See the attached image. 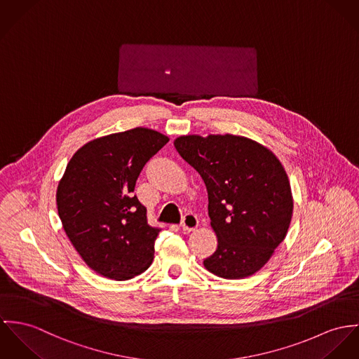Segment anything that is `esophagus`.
Listing matches in <instances>:
<instances>
[{
	"mask_svg": "<svg viewBox=\"0 0 359 359\" xmlns=\"http://www.w3.org/2000/svg\"><path fill=\"white\" fill-rule=\"evenodd\" d=\"M198 217L194 213L184 215V217L182 220V229H183V231H187V233L194 231L198 227Z\"/></svg>",
	"mask_w": 359,
	"mask_h": 359,
	"instance_id": "esophagus-1",
	"label": "esophagus"
}]
</instances>
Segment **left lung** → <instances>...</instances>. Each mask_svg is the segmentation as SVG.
Here are the masks:
<instances>
[{
  "mask_svg": "<svg viewBox=\"0 0 359 359\" xmlns=\"http://www.w3.org/2000/svg\"><path fill=\"white\" fill-rule=\"evenodd\" d=\"M180 157L208 190V213L217 249L203 260L212 274L226 279L257 273L286 237L293 198L278 158L260 143L236 135L180 136Z\"/></svg>",
  "mask_w": 359,
  "mask_h": 359,
  "instance_id": "1",
  "label": "left lung"
}]
</instances>
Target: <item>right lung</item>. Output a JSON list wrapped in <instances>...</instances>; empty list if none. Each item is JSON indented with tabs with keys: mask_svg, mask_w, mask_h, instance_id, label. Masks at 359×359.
Instances as JSON below:
<instances>
[{
	"mask_svg": "<svg viewBox=\"0 0 359 359\" xmlns=\"http://www.w3.org/2000/svg\"><path fill=\"white\" fill-rule=\"evenodd\" d=\"M168 142L149 128L95 139L72 157L59 182L63 229L88 267L106 278H133L153 263L161 230L147 223L133 190L146 162Z\"/></svg>",
	"mask_w": 359,
	"mask_h": 359,
	"instance_id": "add662e5",
	"label": "right lung"
}]
</instances>
